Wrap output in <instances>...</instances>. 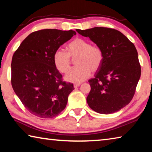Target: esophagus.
<instances>
[{"label":"esophagus","instance_id":"esophagus-1","mask_svg":"<svg viewBox=\"0 0 152 152\" xmlns=\"http://www.w3.org/2000/svg\"><path fill=\"white\" fill-rule=\"evenodd\" d=\"M80 84H81V83H75L74 84V88H77V87L80 86Z\"/></svg>","mask_w":152,"mask_h":152}]
</instances>
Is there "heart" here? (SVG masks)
<instances>
[{"label":"heart","mask_w":152,"mask_h":152,"mask_svg":"<svg viewBox=\"0 0 152 152\" xmlns=\"http://www.w3.org/2000/svg\"><path fill=\"white\" fill-rule=\"evenodd\" d=\"M66 51L58 50L53 54V63L57 70L62 74L68 72L71 68V58L75 59L76 65L65 77L66 80L80 83L89 78L91 72H96L101 66L104 53L101 48L92 45L82 38H76L66 46Z\"/></svg>","instance_id":"b5f03b06"}]
</instances>
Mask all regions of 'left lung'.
I'll return each instance as SVG.
<instances>
[{
	"mask_svg": "<svg viewBox=\"0 0 152 152\" xmlns=\"http://www.w3.org/2000/svg\"><path fill=\"white\" fill-rule=\"evenodd\" d=\"M101 48L104 60L94 78L87 103L101 114H111L125 107L134 96L141 76V66L134 44L116 29L94 27L76 30Z\"/></svg>",
	"mask_w": 152,
	"mask_h": 152,
	"instance_id": "left-lung-1",
	"label": "left lung"
}]
</instances>
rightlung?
<instances>
[{
	"label": "right lung",
	"instance_id": "right-lung-1",
	"mask_svg": "<svg viewBox=\"0 0 152 152\" xmlns=\"http://www.w3.org/2000/svg\"><path fill=\"white\" fill-rule=\"evenodd\" d=\"M76 34L72 30L37 31L28 35L14 53L12 88L25 107L35 116L53 118L66 108L74 85L62 81L53 57Z\"/></svg>",
	"mask_w": 152,
	"mask_h": 152
}]
</instances>
